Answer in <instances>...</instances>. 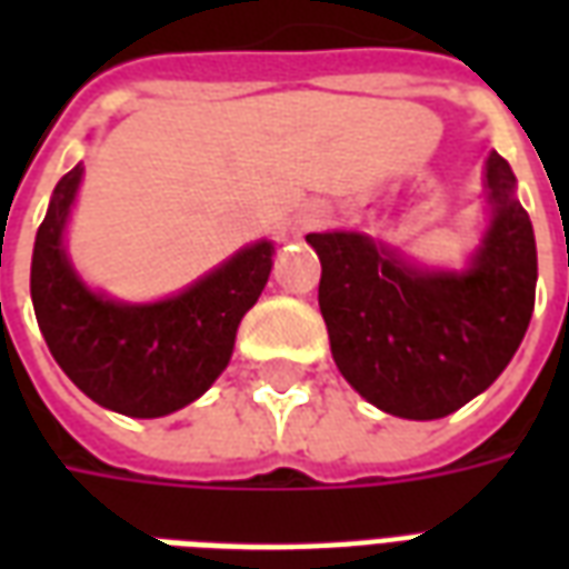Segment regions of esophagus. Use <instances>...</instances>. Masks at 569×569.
I'll use <instances>...</instances> for the list:
<instances>
[{
    "instance_id": "34e87169",
    "label": "esophagus",
    "mask_w": 569,
    "mask_h": 569,
    "mask_svg": "<svg viewBox=\"0 0 569 569\" xmlns=\"http://www.w3.org/2000/svg\"><path fill=\"white\" fill-rule=\"evenodd\" d=\"M326 219H329V210H326L322 203H310L308 210L298 216V228H301V231H317Z\"/></svg>"
}]
</instances>
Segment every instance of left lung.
Wrapping results in <instances>:
<instances>
[{
    "instance_id": "1",
    "label": "left lung",
    "mask_w": 569,
    "mask_h": 569,
    "mask_svg": "<svg viewBox=\"0 0 569 569\" xmlns=\"http://www.w3.org/2000/svg\"><path fill=\"white\" fill-rule=\"evenodd\" d=\"M485 194L490 222L463 271L415 264L359 231L308 234L335 366L387 415L436 420L463 408L500 378L530 326L537 240L497 151Z\"/></svg>"
}]
</instances>
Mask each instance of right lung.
Wrapping results in <instances>:
<instances>
[{
	"label": "right lung",
	"instance_id": "right-lung-1",
	"mask_svg": "<svg viewBox=\"0 0 569 569\" xmlns=\"http://www.w3.org/2000/svg\"><path fill=\"white\" fill-rule=\"evenodd\" d=\"M84 167L57 182L32 247L30 296L44 345L97 406L163 418L207 393L234 353L237 326L271 277L273 243L256 240L179 296L130 305L93 292L67 256V222Z\"/></svg>",
	"mask_w": 569,
	"mask_h": 569
}]
</instances>
